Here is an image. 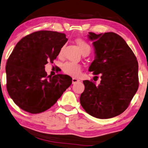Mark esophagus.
<instances>
[{
    "mask_svg": "<svg viewBox=\"0 0 148 148\" xmlns=\"http://www.w3.org/2000/svg\"><path fill=\"white\" fill-rule=\"evenodd\" d=\"M80 81V80H79V79H77L76 78H73L72 79V83L73 84H75L77 83H78V82Z\"/></svg>",
    "mask_w": 148,
    "mask_h": 148,
    "instance_id": "esophagus-1",
    "label": "esophagus"
}]
</instances>
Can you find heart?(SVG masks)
Returning a JSON list of instances; mask_svg holds the SVG:
<instances>
[{"label": "heart", "mask_w": 148, "mask_h": 148, "mask_svg": "<svg viewBox=\"0 0 148 148\" xmlns=\"http://www.w3.org/2000/svg\"><path fill=\"white\" fill-rule=\"evenodd\" d=\"M77 44L79 45V49H80L82 53H85L87 52L89 54L90 51V47L85 41L83 40L79 39L77 40ZM63 48L61 49L60 53H62ZM63 70L64 73L71 75L73 77H77L81 73V66L79 64L75 63H71V62H67L65 63L64 65H63Z\"/></svg>", "instance_id": "obj_1"}]
</instances>
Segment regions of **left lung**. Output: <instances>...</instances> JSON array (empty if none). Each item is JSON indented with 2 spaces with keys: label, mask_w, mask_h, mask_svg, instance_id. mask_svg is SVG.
<instances>
[{
  "label": "left lung",
  "mask_w": 148,
  "mask_h": 148,
  "mask_svg": "<svg viewBox=\"0 0 148 148\" xmlns=\"http://www.w3.org/2000/svg\"><path fill=\"white\" fill-rule=\"evenodd\" d=\"M88 38L93 42L95 53L88 71L95 75L101 74V81L99 85L83 81L85 90L81 95L80 103L92 116L110 119L123 112L137 92V59L117 34L88 32Z\"/></svg>",
  "instance_id": "left-lung-1"
}]
</instances>
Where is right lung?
I'll return each instance as SVG.
<instances>
[{
    "label": "right lung",
    "instance_id": "1",
    "mask_svg": "<svg viewBox=\"0 0 148 148\" xmlns=\"http://www.w3.org/2000/svg\"><path fill=\"white\" fill-rule=\"evenodd\" d=\"M67 41L65 34L42 30L25 36L16 45L6 62V88L22 110L44 112L71 85L70 76H47L45 71V65L56 59Z\"/></svg>",
    "mask_w": 148,
    "mask_h": 148
}]
</instances>
